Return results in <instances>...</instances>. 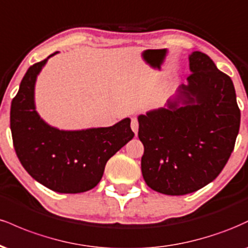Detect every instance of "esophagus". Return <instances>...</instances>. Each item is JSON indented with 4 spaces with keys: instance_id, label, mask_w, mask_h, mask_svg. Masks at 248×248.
<instances>
[{
    "instance_id": "34e87169",
    "label": "esophagus",
    "mask_w": 248,
    "mask_h": 248,
    "mask_svg": "<svg viewBox=\"0 0 248 248\" xmlns=\"http://www.w3.org/2000/svg\"><path fill=\"white\" fill-rule=\"evenodd\" d=\"M130 127H132L133 132L135 133V135H138V132H139V121H138V119H133L132 122H130Z\"/></svg>"
}]
</instances>
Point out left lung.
Returning a JSON list of instances; mask_svg holds the SVG:
<instances>
[{
	"mask_svg": "<svg viewBox=\"0 0 248 248\" xmlns=\"http://www.w3.org/2000/svg\"><path fill=\"white\" fill-rule=\"evenodd\" d=\"M189 62L192 73L176 99L167 108L139 116L142 175L148 186L170 196L195 192L216 179L240 127L231 78L199 51L190 55Z\"/></svg>",
	"mask_w": 248,
	"mask_h": 248,
	"instance_id": "obj_1",
	"label": "left lung"
}]
</instances>
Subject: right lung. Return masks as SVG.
Wrapping results in <instances>:
<instances>
[{
  "mask_svg": "<svg viewBox=\"0 0 248 248\" xmlns=\"http://www.w3.org/2000/svg\"><path fill=\"white\" fill-rule=\"evenodd\" d=\"M29 67L11 101L10 129L17 157L37 182L61 193L93 189L107 161L134 138L130 119L112 127L59 130L36 112L35 82L47 59Z\"/></svg>",
  "mask_w": 248,
  "mask_h": 248,
  "instance_id": "right-lung-1",
  "label": "right lung"
}]
</instances>
